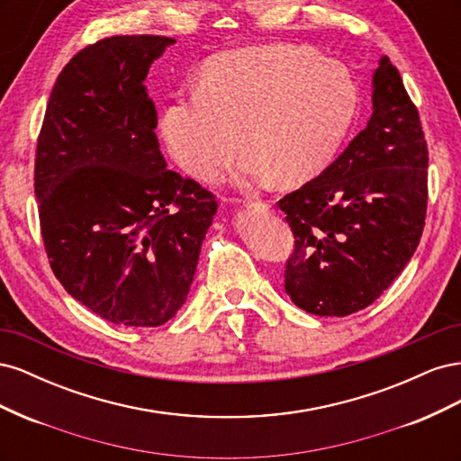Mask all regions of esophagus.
Wrapping results in <instances>:
<instances>
[{
  "instance_id": "esophagus-1",
  "label": "esophagus",
  "mask_w": 461,
  "mask_h": 461,
  "mask_svg": "<svg viewBox=\"0 0 461 461\" xmlns=\"http://www.w3.org/2000/svg\"><path fill=\"white\" fill-rule=\"evenodd\" d=\"M249 207H254V209H261V212H267V209L271 207V203L269 202H252V203H249Z\"/></svg>"
}]
</instances>
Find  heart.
Returning a JSON list of instances; mask_svg holds the SVG:
<instances>
[{"label":"heart","instance_id":"1","mask_svg":"<svg viewBox=\"0 0 461 461\" xmlns=\"http://www.w3.org/2000/svg\"><path fill=\"white\" fill-rule=\"evenodd\" d=\"M359 90L346 65L303 46L242 48L209 59L198 88L161 113V136L185 171L213 183L242 138V185L319 173L356 117ZM243 136H240V131Z\"/></svg>","mask_w":461,"mask_h":461}]
</instances>
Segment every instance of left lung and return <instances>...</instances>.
<instances>
[{
	"label": "left lung",
	"instance_id": "left-lung-1",
	"mask_svg": "<svg viewBox=\"0 0 461 461\" xmlns=\"http://www.w3.org/2000/svg\"><path fill=\"white\" fill-rule=\"evenodd\" d=\"M427 167L420 113L384 55L367 127L317 178L278 202L296 242L285 290L300 310L344 317L393 285L423 234Z\"/></svg>",
	"mask_w": 461,
	"mask_h": 461
}]
</instances>
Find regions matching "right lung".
<instances>
[{
	"instance_id": "1",
	"label": "right lung",
	"mask_w": 461,
	"mask_h": 461,
	"mask_svg": "<svg viewBox=\"0 0 461 461\" xmlns=\"http://www.w3.org/2000/svg\"><path fill=\"white\" fill-rule=\"evenodd\" d=\"M175 44L111 36L80 50L51 90L34 192L53 275L115 325L159 327L186 302L215 196L167 169L144 80Z\"/></svg>"
}]
</instances>
